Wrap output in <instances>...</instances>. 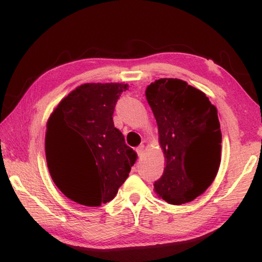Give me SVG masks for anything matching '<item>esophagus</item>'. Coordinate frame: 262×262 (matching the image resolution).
Returning <instances> with one entry per match:
<instances>
[{"mask_svg":"<svg viewBox=\"0 0 262 262\" xmlns=\"http://www.w3.org/2000/svg\"><path fill=\"white\" fill-rule=\"evenodd\" d=\"M136 151H137L138 156L141 157L143 155V152H144V144H141L139 146H137V149H136Z\"/></svg>","mask_w":262,"mask_h":262,"instance_id":"obj_1","label":"esophagus"}]
</instances>
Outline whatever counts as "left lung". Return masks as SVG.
Returning <instances> with one entry per match:
<instances>
[{"mask_svg": "<svg viewBox=\"0 0 262 262\" xmlns=\"http://www.w3.org/2000/svg\"><path fill=\"white\" fill-rule=\"evenodd\" d=\"M145 96L166 159L154 189L173 205L192 202L212 184L221 164L217 108L203 92L178 78L151 82Z\"/></svg>", "mask_w": 262, "mask_h": 262, "instance_id": "1", "label": "left lung"}]
</instances>
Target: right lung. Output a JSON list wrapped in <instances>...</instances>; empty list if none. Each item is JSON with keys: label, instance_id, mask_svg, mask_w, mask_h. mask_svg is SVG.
<instances>
[{"label": "right lung", "instance_id": "obj_1", "mask_svg": "<svg viewBox=\"0 0 262 262\" xmlns=\"http://www.w3.org/2000/svg\"><path fill=\"white\" fill-rule=\"evenodd\" d=\"M123 83H85L66 96L46 125L45 154L53 182L84 206L108 203L124 184L137 154L114 127Z\"/></svg>", "mask_w": 262, "mask_h": 262}]
</instances>
